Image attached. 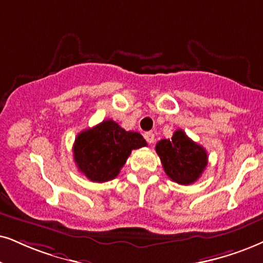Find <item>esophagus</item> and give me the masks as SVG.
I'll use <instances>...</instances> for the list:
<instances>
[{
  "instance_id": "obj_1",
  "label": "esophagus",
  "mask_w": 263,
  "mask_h": 263,
  "mask_svg": "<svg viewBox=\"0 0 263 263\" xmlns=\"http://www.w3.org/2000/svg\"><path fill=\"white\" fill-rule=\"evenodd\" d=\"M144 138H145V141H147L149 144H152V143H154V139H155V136H154V134H153V132H145L144 134Z\"/></svg>"
}]
</instances>
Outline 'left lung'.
<instances>
[{"mask_svg": "<svg viewBox=\"0 0 263 263\" xmlns=\"http://www.w3.org/2000/svg\"><path fill=\"white\" fill-rule=\"evenodd\" d=\"M155 149L166 175L178 184L194 183L208 165L205 149L182 129H177L171 139L159 141Z\"/></svg>", "mask_w": 263, "mask_h": 263, "instance_id": "obj_1", "label": "left lung"}]
</instances>
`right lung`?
<instances>
[{
    "label": "right lung",
    "mask_w": 263,
    "mask_h": 263,
    "mask_svg": "<svg viewBox=\"0 0 263 263\" xmlns=\"http://www.w3.org/2000/svg\"><path fill=\"white\" fill-rule=\"evenodd\" d=\"M145 145L138 132L125 131L115 121L104 120L80 132L72 152L80 172L92 182H108L119 175L134 149Z\"/></svg>",
    "instance_id": "right-lung-1"
}]
</instances>
